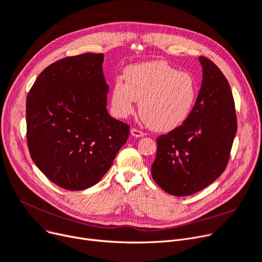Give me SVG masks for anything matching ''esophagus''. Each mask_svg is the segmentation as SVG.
<instances>
[{
  "label": "esophagus",
  "instance_id": "1",
  "mask_svg": "<svg viewBox=\"0 0 262 262\" xmlns=\"http://www.w3.org/2000/svg\"><path fill=\"white\" fill-rule=\"evenodd\" d=\"M130 134H132V136L136 137V138H141V137L145 136V134L143 132L137 129V128H132L130 129Z\"/></svg>",
  "mask_w": 262,
  "mask_h": 262
}]
</instances>
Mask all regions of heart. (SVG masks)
<instances>
[{
    "label": "heart",
    "mask_w": 262,
    "mask_h": 262,
    "mask_svg": "<svg viewBox=\"0 0 262 262\" xmlns=\"http://www.w3.org/2000/svg\"><path fill=\"white\" fill-rule=\"evenodd\" d=\"M125 77L126 82L118 77L113 84L110 104L115 116L127 118L140 101L143 121L162 133L180 127L190 117L198 96L196 81L191 74L154 60L128 67Z\"/></svg>",
    "instance_id": "obj_1"
}]
</instances>
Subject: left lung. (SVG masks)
Returning a JSON list of instances; mask_svg holds the SVG:
<instances>
[{"label": "left lung", "mask_w": 262, "mask_h": 262, "mask_svg": "<svg viewBox=\"0 0 262 262\" xmlns=\"http://www.w3.org/2000/svg\"><path fill=\"white\" fill-rule=\"evenodd\" d=\"M203 81L188 120L157 138L152 164L155 183L169 194L196 193L224 172L237 133V116L230 86L208 58H199Z\"/></svg>", "instance_id": "1"}]
</instances>
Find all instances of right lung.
<instances>
[{"mask_svg": "<svg viewBox=\"0 0 262 262\" xmlns=\"http://www.w3.org/2000/svg\"><path fill=\"white\" fill-rule=\"evenodd\" d=\"M104 54L85 53L50 64L26 99V138L33 161L51 182L85 190L107 173L129 135L109 116Z\"/></svg>", "mask_w": 262, "mask_h": 262, "instance_id": "right-lung-1", "label": "right lung"}]
</instances>
